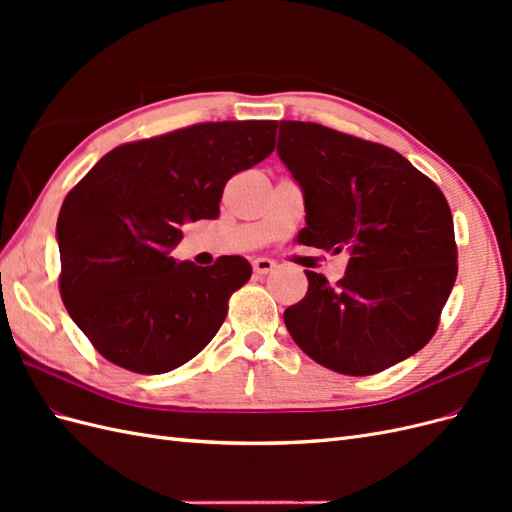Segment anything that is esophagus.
<instances>
[{"label": "esophagus", "mask_w": 512, "mask_h": 512, "mask_svg": "<svg viewBox=\"0 0 512 512\" xmlns=\"http://www.w3.org/2000/svg\"><path fill=\"white\" fill-rule=\"evenodd\" d=\"M273 269H275V262L271 258H256L254 260V273H258V275H265Z\"/></svg>", "instance_id": "34e87169"}]
</instances>
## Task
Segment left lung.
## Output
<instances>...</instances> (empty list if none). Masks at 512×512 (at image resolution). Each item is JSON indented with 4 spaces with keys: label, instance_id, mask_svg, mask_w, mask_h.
I'll return each instance as SVG.
<instances>
[{
    "label": "left lung",
    "instance_id": "1",
    "mask_svg": "<svg viewBox=\"0 0 512 512\" xmlns=\"http://www.w3.org/2000/svg\"><path fill=\"white\" fill-rule=\"evenodd\" d=\"M277 156L303 188L299 241L350 256L331 286L305 271L284 312L297 346L337 374L371 376L421 350L457 277L444 194L401 153L320 123L280 121Z\"/></svg>",
    "mask_w": 512,
    "mask_h": 512
}]
</instances>
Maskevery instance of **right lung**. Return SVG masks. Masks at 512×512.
<instances>
[{
    "label": "right lung",
    "mask_w": 512,
    "mask_h": 512,
    "mask_svg": "<svg viewBox=\"0 0 512 512\" xmlns=\"http://www.w3.org/2000/svg\"><path fill=\"white\" fill-rule=\"evenodd\" d=\"M277 121H218L121 145L66 196L61 299L94 348L136 374L188 363L252 275L241 256L177 262L181 226L215 220L226 181L271 156Z\"/></svg>",
    "instance_id": "1"
}]
</instances>
